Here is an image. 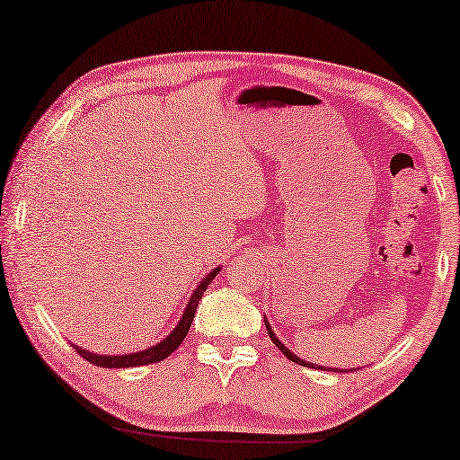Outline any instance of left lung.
<instances>
[{
	"instance_id": "left-lung-1",
	"label": "left lung",
	"mask_w": 460,
	"mask_h": 460,
	"mask_svg": "<svg viewBox=\"0 0 460 460\" xmlns=\"http://www.w3.org/2000/svg\"><path fill=\"white\" fill-rule=\"evenodd\" d=\"M265 326H267V332H269V336H270V341H273V344L275 346H279V350L283 352V355L285 357H288L289 360H293V363H297V365H304V367H310V368H326V367H320V365H312V363H305V360L304 358H299V357H296V355H293V352L288 349V346H285L283 342H279V338H277L275 336V332H273V328H270L269 326V322H267V318H265ZM332 371H334V368H332ZM350 371H352V368H350ZM355 371H357V368H355ZM338 373H349V368H338Z\"/></svg>"
}]
</instances>
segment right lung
Masks as SVG:
<instances>
[{"instance_id":"obj_1","label":"right lung","mask_w":460,"mask_h":460,"mask_svg":"<svg viewBox=\"0 0 460 460\" xmlns=\"http://www.w3.org/2000/svg\"><path fill=\"white\" fill-rule=\"evenodd\" d=\"M217 270H220V267H216L212 273H208L199 281L198 289L193 291L191 299L187 301L185 312H183V315H181V320H179V323L175 326V330H172V332L167 338H164V341H161L159 344L150 346V349H146V350L128 352V355H119V357L95 355V352H89L85 349H81V346H77V344H73V349L77 350L83 358L89 360V363H93L97 367H103V368H128V367H142V365L159 363V360L172 355V350L179 349V344L183 342V338L187 336V332H190V326H191V322H193L195 310H198L199 299L203 297V291H206L208 285L214 281V277L217 275Z\"/></svg>"}]
</instances>
